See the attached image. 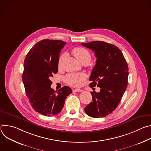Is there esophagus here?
<instances>
[{
  "mask_svg": "<svg viewBox=\"0 0 151 151\" xmlns=\"http://www.w3.org/2000/svg\"><path fill=\"white\" fill-rule=\"evenodd\" d=\"M72 91H73V92H81V91H82V90H81V89H73L72 90Z\"/></svg>",
  "mask_w": 151,
  "mask_h": 151,
  "instance_id": "1",
  "label": "esophagus"
}]
</instances>
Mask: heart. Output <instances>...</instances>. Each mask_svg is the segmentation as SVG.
<instances>
[{
	"label": "heart",
	"mask_w": 151,
	"mask_h": 151,
	"mask_svg": "<svg viewBox=\"0 0 151 151\" xmlns=\"http://www.w3.org/2000/svg\"><path fill=\"white\" fill-rule=\"evenodd\" d=\"M72 52L74 56L77 58V60L81 63L82 64L83 63H89L91 58V53L87 49L82 47H76L73 48L72 50ZM64 55H61L58 61V67L60 68L61 66V64L63 61V59L64 58ZM86 78L85 75L83 73H72L66 76L65 80L66 82L74 87H78L81 82L84 81Z\"/></svg>",
	"instance_id": "obj_1"
}]
</instances>
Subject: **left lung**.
Listing matches in <instances>:
<instances>
[{"instance_id":"1","label":"left lung","mask_w":151,"mask_h":151,"mask_svg":"<svg viewBox=\"0 0 151 151\" xmlns=\"http://www.w3.org/2000/svg\"><path fill=\"white\" fill-rule=\"evenodd\" d=\"M81 45L95 52L97 60L90 77V87L100 88L99 93L91 92L93 101L85 107V111L93 118L104 117L115 110L125 91L128 64L121 51L114 45L102 41Z\"/></svg>"}]
</instances>
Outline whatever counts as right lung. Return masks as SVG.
Segmentation results:
<instances>
[{
	"label": "right lung",
	"mask_w": 151,
	"mask_h": 151,
	"mask_svg": "<svg viewBox=\"0 0 151 151\" xmlns=\"http://www.w3.org/2000/svg\"><path fill=\"white\" fill-rule=\"evenodd\" d=\"M66 43L42 40L32 48L24 60L23 82L26 95L33 109L43 115L52 116L60 113L72 92L68 86L58 91L51 88L50 79L58 72L60 52Z\"/></svg>",
	"instance_id": "1"
}]
</instances>
